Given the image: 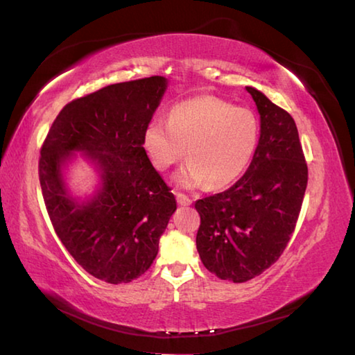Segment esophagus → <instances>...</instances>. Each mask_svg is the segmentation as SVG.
Returning <instances> with one entry per match:
<instances>
[{"instance_id": "34e87169", "label": "esophagus", "mask_w": 355, "mask_h": 355, "mask_svg": "<svg viewBox=\"0 0 355 355\" xmlns=\"http://www.w3.org/2000/svg\"><path fill=\"white\" fill-rule=\"evenodd\" d=\"M175 197H177V201H178L180 206H189V205H192V200L189 197H186L184 193L175 192Z\"/></svg>"}]
</instances>
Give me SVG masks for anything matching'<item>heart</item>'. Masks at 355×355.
<instances>
[{
  "instance_id": "b5f03b06",
  "label": "heart",
  "mask_w": 355,
  "mask_h": 355,
  "mask_svg": "<svg viewBox=\"0 0 355 355\" xmlns=\"http://www.w3.org/2000/svg\"><path fill=\"white\" fill-rule=\"evenodd\" d=\"M259 138L260 123L251 109L200 95L175 104L168 123L154 118L146 124L143 149L158 171L169 169L186 152L189 162L175 173V183L220 189L246 171Z\"/></svg>"
}]
</instances>
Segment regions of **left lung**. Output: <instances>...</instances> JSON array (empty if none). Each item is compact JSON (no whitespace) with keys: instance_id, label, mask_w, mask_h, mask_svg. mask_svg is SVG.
<instances>
[{"instance_id":"1","label":"left lung","mask_w":355,"mask_h":355,"mask_svg":"<svg viewBox=\"0 0 355 355\" xmlns=\"http://www.w3.org/2000/svg\"><path fill=\"white\" fill-rule=\"evenodd\" d=\"M260 114L252 162L227 191L196 201L197 251L209 272L243 283L279 260L293 235L308 184L294 118L248 86Z\"/></svg>"}]
</instances>
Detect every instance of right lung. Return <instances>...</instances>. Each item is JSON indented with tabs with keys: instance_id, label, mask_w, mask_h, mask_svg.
Masks as SVG:
<instances>
[{
	"instance_id": "add662e5",
	"label": "right lung",
	"mask_w": 355,
	"mask_h": 355,
	"mask_svg": "<svg viewBox=\"0 0 355 355\" xmlns=\"http://www.w3.org/2000/svg\"><path fill=\"white\" fill-rule=\"evenodd\" d=\"M168 89L164 76L116 83L62 107L41 148L40 184L55 232L95 279L144 274L177 201L143 149V130ZM81 153L97 172L92 194L73 196L65 171Z\"/></svg>"
}]
</instances>
